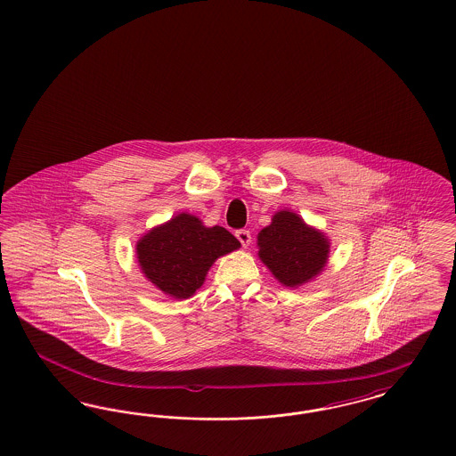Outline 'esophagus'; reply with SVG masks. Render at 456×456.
Here are the masks:
<instances>
[{"label": "esophagus", "instance_id": "34e87169", "mask_svg": "<svg viewBox=\"0 0 456 456\" xmlns=\"http://www.w3.org/2000/svg\"><path fill=\"white\" fill-rule=\"evenodd\" d=\"M236 237L239 239V242L242 244V248H248L251 244V232L246 231V229H240L237 231Z\"/></svg>", "mask_w": 456, "mask_h": 456}]
</instances>
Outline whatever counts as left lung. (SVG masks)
Masks as SVG:
<instances>
[{
  "instance_id": "1",
  "label": "left lung",
  "mask_w": 456,
  "mask_h": 456,
  "mask_svg": "<svg viewBox=\"0 0 456 456\" xmlns=\"http://www.w3.org/2000/svg\"><path fill=\"white\" fill-rule=\"evenodd\" d=\"M328 237L290 210H280L257 234V256L274 278L297 289L321 273L328 263Z\"/></svg>"
}]
</instances>
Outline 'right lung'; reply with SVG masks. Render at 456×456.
<instances>
[{
	"instance_id": "add662e5",
	"label": "right lung",
	"mask_w": 456,
	"mask_h": 456,
	"mask_svg": "<svg viewBox=\"0 0 456 456\" xmlns=\"http://www.w3.org/2000/svg\"><path fill=\"white\" fill-rule=\"evenodd\" d=\"M239 248L227 229L205 227L199 217L178 214L141 237L135 253L151 283L173 298H188L203 285L216 259Z\"/></svg>"
}]
</instances>
